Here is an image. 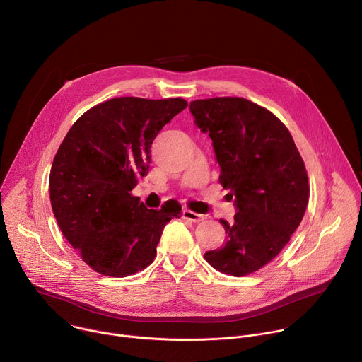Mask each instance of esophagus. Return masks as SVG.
I'll return each mask as SVG.
<instances>
[{
    "label": "esophagus",
    "mask_w": 362,
    "mask_h": 362,
    "mask_svg": "<svg viewBox=\"0 0 362 362\" xmlns=\"http://www.w3.org/2000/svg\"><path fill=\"white\" fill-rule=\"evenodd\" d=\"M183 217L193 221V223H199V221H203L204 220V216L203 214H199V213H194L192 210H183Z\"/></svg>",
    "instance_id": "esophagus-1"
}]
</instances>
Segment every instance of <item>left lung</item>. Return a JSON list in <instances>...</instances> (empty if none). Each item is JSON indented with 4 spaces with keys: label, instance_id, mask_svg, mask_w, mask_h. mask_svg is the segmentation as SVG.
<instances>
[{
    "label": "left lung",
    "instance_id": "left-lung-1",
    "mask_svg": "<svg viewBox=\"0 0 362 362\" xmlns=\"http://www.w3.org/2000/svg\"><path fill=\"white\" fill-rule=\"evenodd\" d=\"M202 132L213 141L218 182L228 189L237 213L223 247L204 260L220 273L243 277L270 263L300 226L310 197L303 158L281 120L245 98L190 102Z\"/></svg>",
    "mask_w": 362,
    "mask_h": 362
}]
</instances>
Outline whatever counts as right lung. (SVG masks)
I'll list each match as a JSON object with an SVG mask.
<instances>
[{
	"instance_id": "add662e5",
	"label": "right lung",
	"mask_w": 362,
	"mask_h": 362,
	"mask_svg": "<svg viewBox=\"0 0 362 362\" xmlns=\"http://www.w3.org/2000/svg\"><path fill=\"white\" fill-rule=\"evenodd\" d=\"M186 106L182 98H113L86 110L62 141L49 173L52 211L96 273L127 277L146 269L163 227L182 216L176 200L153 210L131 192L149 170L156 135Z\"/></svg>"
}]
</instances>
